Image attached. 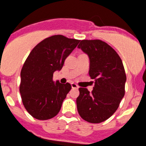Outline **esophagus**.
Segmentation results:
<instances>
[{
	"label": "esophagus",
	"mask_w": 146,
	"mask_h": 146,
	"mask_svg": "<svg viewBox=\"0 0 146 146\" xmlns=\"http://www.w3.org/2000/svg\"><path fill=\"white\" fill-rule=\"evenodd\" d=\"M71 84H72V88H75V89L78 88V84H77L74 83V82H72V83Z\"/></svg>",
	"instance_id": "esophagus-1"
}]
</instances>
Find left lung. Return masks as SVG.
Here are the masks:
<instances>
[{
	"mask_svg": "<svg viewBox=\"0 0 146 146\" xmlns=\"http://www.w3.org/2000/svg\"><path fill=\"white\" fill-rule=\"evenodd\" d=\"M78 48L90 58L89 75L94 80L93 91L80 88L77 98L79 115L85 121L99 123L116 111L125 94L126 75L116 51L100 39L81 40Z\"/></svg>",
	"mask_w": 146,
	"mask_h": 146,
	"instance_id": "left-lung-1",
	"label": "left lung"
}]
</instances>
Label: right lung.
Here are the masks:
<instances>
[{
	"instance_id": "right-lung-1",
	"label": "right lung",
	"mask_w": 146,
	"mask_h": 146,
	"mask_svg": "<svg viewBox=\"0 0 146 146\" xmlns=\"http://www.w3.org/2000/svg\"><path fill=\"white\" fill-rule=\"evenodd\" d=\"M80 40L54 35L38 43L25 61L20 72V93L27 112L37 119L53 118L72 89L69 83H54L53 73L62 68L65 58Z\"/></svg>"
}]
</instances>
